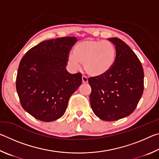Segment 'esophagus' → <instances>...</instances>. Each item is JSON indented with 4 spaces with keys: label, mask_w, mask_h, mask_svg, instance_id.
<instances>
[{
    "label": "esophagus",
    "mask_w": 159,
    "mask_h": 159,
    "mask_svg": "<svg viewBox=\"0 0 159 159\" xmlns=\"http://www.w3.org/2000/svg\"><path fill=\"white\" fill-rule=\"evenodd\" d=\"M82 82L83 83H87L88 82V78L85 76H82Z\"/></svg>",
    "instance_id": "1"
}]
</instances>
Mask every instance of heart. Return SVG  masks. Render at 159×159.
<instances>
[{
	"instance_id": "heart-1",
	"label": "heart",
	"mask_w": 159,
	"mask_h": 159,
	"mask_svg": "<svg viewBox=\"0 0 159 159\" xmlns=\"http://www.w3.org/2000/svg\"><path fill=\"white\" fill-rule=\"evenodd\" d=\"M116 56V48L111 42L88 39L75 45L73 55L68 57V64L73 69H77L80 64H83L88 75L101 77L111 71Z\"/></svg>"
}]
</instances>
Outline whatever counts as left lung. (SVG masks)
Returning a JSON list of instances; mask_svg holds the SVG:
<instances>
[{
	"label": "left lung",
	"instance_id": "8db88e82",
	"mask_svg": "<svg viewBox=\"0 0 159 159\" xmlns=\"http://www.w3.org/2000/svg\"><path fill=\"white\" fill-rule=\"evenodd\" d=\"M116 45V60L108 74L90 77L93 112L100 119L113 121L128 116L136 109L144 91L142 64L127 44L118 38L108 39Z\"/></svg>",
	"mask_w": 159,
	"mask_h": 159
}]
</instances>
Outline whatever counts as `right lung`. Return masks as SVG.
<instances>
[{
	"instance_id": "add662e5",
	"label": "right lung",
	"mask_w": 159,
	"mask_h": 159,
	"mask_svg": "<svg viewBox=\"0 0 159 159\" xmlns=\"http://www.w3.org/2000/svg\"><path fill=\"white\" fill-rule=\"evenodd\" d=\"M76 37L43 41L20 61L16 89L23 109L38 120L53 121L62 116L69 99L82 83L80 73L66 69Z\"/></svg>"
}]
</instances>
